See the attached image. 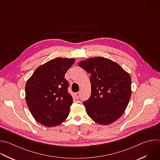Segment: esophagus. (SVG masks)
Masks as SVG:
<instances>
[{"label": "esophagus", "instance_id": "34e87169", "mask_svg": "<svg viewBox=\"0 0 160 160\" xmlns=\"http://www.w3.org/2000/svg\"><path fill=\"white\" fill-rule=\"evenodd\" d=\"M80 95V92H78V93H76L74 94V95H75V98H76L77 99H78V98H79Z\"/></svg>", "mask_w": 160, "mask_h": 160}]
</instances>
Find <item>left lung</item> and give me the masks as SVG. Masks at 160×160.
Returning <instances> with one entry per match:
<instances>
[{
    "label": "left lung",
    "instance_id": "obj_1",
    "mask_svg": "<svg viewBox=\"0 0 160 160\" xmlns=\"http://www.w3.org/2000/svg\"><path fill=\"white\" fill-rule=\"evenodd\" d=\"M78 65L91 74V95L83 102L88 116L98 124L114 122L123 114L129 102L130 75L119 64L103 57L88 58Z\"/></svg>",
    "mask_w": 160,
    "mask_h": 160
}]
</instances>
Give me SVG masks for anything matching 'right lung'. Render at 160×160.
I'll return each mask as SVG.
<instances>
[{"label":"right lung","instance_id":"right-lung-1","mask_svg":"<svg viewBox=\"0 0 160 160\" xmlns=\"http://www.w3.org/2000/svg\"><path fill=\"white\" fill-rule=\"evenodd\" d=\"M75 60L52 59L38 67L26 82L28 107L35 120L43 126L60 125L69 115L73 98L65 75Z\"/></svg>","mask_w":160,"mask_h":160}]
</instances>
